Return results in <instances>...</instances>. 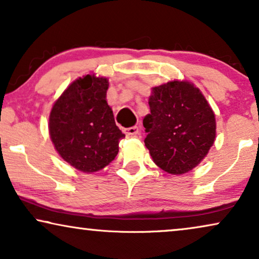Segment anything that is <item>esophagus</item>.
<instances>
[{
    "mask_svg": "<svg viewBox=\"0 0 259 259\" xmlns=\"http://www.w3.org/2000/svg\"><path fill=\"white\" fill-rule=\"evenodd\" d=\"M123 133H125L126 136H128V137L137 136V134L139 133V127L132 126V127H128V128H123Z\"/></svg>",
    "mask_w": 259,
    "mask_h": 259,
    "instance_id": "obj_1",
    "label": "esophagus"
}]
</instances>
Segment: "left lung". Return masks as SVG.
Returning a JSON list of instances; mask_svg holds the SVG:
<instances>
[{
  "label": "left lung",
  "mask_w": 259,
  "mask_h": 259,
  "mask_svg": "<svg viewBox=\"0 0 259 259\" xmlns=\"http://www.w3.org/2000/svg\"><path fill=\"white\" fill-rule=\"evenodd\" d=\"M151 113L143 120L154 164L180 176L206 157L215 140V116L204 94L189 81L173 80L152 87Z\"/></svg>",
  "instance_id": "obj_1"
}]
</instances>
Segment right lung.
I'll return each instance as SVG.
<instances>
[{
	"instance_id": "right-lung-1",
	"label": "right lung",
	"mask_w": 259,
	"mask_h": 259,
	"mask_svg": "<svg viewBox=\"0 0 259 259\" xmlns=\"http://www.w3.org/2000/svg\"><path fill=\"white\" fill-rule=\"evenodd\" d=\"M108 86L107 77H79L63 91L49 114V136L56 152L81 172L94 173L109 165L125 137L106 100Z\"/></svg>"
}]
</instances>
